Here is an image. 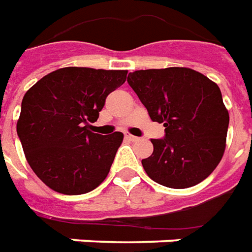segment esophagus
<instances>
[{"label":"esophagus","instance_id":"obj_1","mask_svg":"<svg viewBox=\"0 0 252 252\" xmlns=\"http://www.w3.org/2000/svg\"><path fill=\"white\" fill-rule=\"evenodd\" d=\"M125 138L128 139V141H133V142H135V141H139L138 137H135V135H131V134H125Z\"/></svg>","mask_w":252,"mask_h":252}]
</instances>
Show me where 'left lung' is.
Listing matches in <instances>:
<instances>
[{"label":"left lung","mask_w":252,"mask_h":252,"mask_svg":"<svg viewBox=\"0 0 252 252\" xmlns=\"http://www.w3.org/2000/svg\"><path fill=\"white\" fill-rule=\"evenodd\" d=\"M127 83L165 137L152 139L153 153L142 159L150 179L168 188L199 184L219 165L229 115L219 86L184 67L130 72Z\"/></svg>","instance_id":"left-lung-1"}]
</instances>
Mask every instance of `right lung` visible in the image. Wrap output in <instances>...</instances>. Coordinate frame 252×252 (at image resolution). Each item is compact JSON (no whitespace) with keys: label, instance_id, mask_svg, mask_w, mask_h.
<instances>
[{"label":"right lung","instance_id":"add662e5","mask_svg":"<svg viewBox=\"0 0 252 252\" xmlns=\"http://www.w3.org/2000/svg\"><path fill=\"white\" fill-rule=\"evenodd\" d=\"M127 71L65 67L45 75L24 95L18 138L44 184L63 194H83L107 177L124 134L93 133L106 98Z\"/></svg>","mask_w":252,"mask_h":252}]
</instances>
